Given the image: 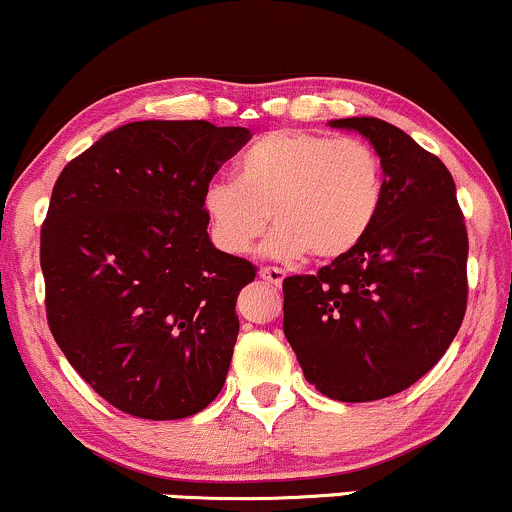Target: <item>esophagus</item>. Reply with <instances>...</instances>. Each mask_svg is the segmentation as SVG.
<instances>
[{
    "label": "esophagus",
    "instance_id": "1",
    "mask_svg": "<svg viewBox=\"0 0 512 512\" xmlns=\"http://www.w3.org/2000/svg\"><path fill=\"white\" fill-rule=\"evenodd\" d=\"M258 275L263 277V280L268 282V285H273V287H280L282 285V280H285V270L282 268H273V266H263L261 270H258Z\"/></svg>",
    "mask_w": 512,
    "mask_h": 512
}]
</instances>
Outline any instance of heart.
<instances>
[{
	"label": "heart",
	"mask_w": 512,
	"mask_h": 512,
	"mask_svg": "<svg viewBox=\"0 0 512 512\" xmlns=\"http://www.w3.org/2000/svg\"><path fill=\"white\" fill-rule=\"evenodd\" d=\"M382 199V161L368 142L273 130L239 156L235 180L206 187L204 213L227 254H246L273 218L268 256L337 258L363 242Z\"/></svg>",
	"instance_id": "heart-1"
}]
</instances>
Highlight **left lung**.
<instances>
[{
  "label": "left lung",
  "instance_id": "obj_1",
  "mask_svg": "<svg viewBox=\"0 0 512 512\" xmlns=\"http://www.w3.org/2000/svg\"><path fill=\"white\" fill-rule=\"evenodd\" d=\"M332 128L368 137L384 170L375 225L318 275L282 282L285 337L306 380L334 401L399 394L449 349L468 306V230L437 156L380 118Z\"/></svg>",
  "mask_w": 512,
  "mask_h": 512
}]
</instances>
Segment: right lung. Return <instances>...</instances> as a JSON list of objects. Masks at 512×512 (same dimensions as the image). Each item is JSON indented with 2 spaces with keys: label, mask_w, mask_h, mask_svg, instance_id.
<instances>
[{
  "label": "right lung",
  "mask_w": 512,
  "mask_h": 512,
  "mask_svg": "<svg viewBox=\"0 0 512 512\" xmlns=\"http://www.w3.org/2000/svg\"><path fill=\"white\" fill-rule=\"evenodd\" d=\"M249 140L208 121H137L56 180L40 235L49 330L123 413L180 420L223 389L256 268L213 246L204 192Z\"/></svg>",
  "instance_id": "right-lung-1"
}]
</instances>
